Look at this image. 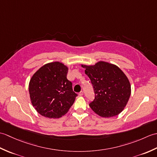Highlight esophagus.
Returning <instances> with one entry per match:
<instances>
[{
    "label": "esophagus",
    "mask_w": 157,
    "mask_h": 157,
    "mask_svg": "<svg viewBox=\"0 0 157 157\" xmlns=\"http://www.w3.org/2000/svg\"><path fill=\"white\" fill-rule=\"evenodd\" d=\"M79 96H83V95H84V92H83V91H81L79 93Z\"/></svg>",
    "instance_id": "esophagus-1"
}]
</instances>
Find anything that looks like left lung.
I'll list each match as a JSON object with an SVG mask.
<instances>
[{
    "instance_id": "left-lung-1",
    "label": "left lung",
    "mask_w": 157,
    "mask_h": 157,
    "mask_svg": "<svg viewBox=\"0 0 157 157\" xmlns=\"http://www.w3.org/2000/svg\"><path fill=\"white\" fill-rule=\"evenodd\" d=\"M82 67L94 88L95 98L89 105L92 111L106 118L119 115L131 95V85L125 73L117 65L105 61Z\"/></svg>"
}]
</instances>
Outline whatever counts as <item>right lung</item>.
I'll return each mask as SVG.
<instances>
[{
	"instance_id": "obj_1",
	"label": "right lung",
	"mask_w": 157,
	"mask_h": 157,
	"mask_svg": "<svg viewBox=\"0 0 157 157\" xmlns=\"http://www.w3.org/2000/svg\"><path fill=\"white\" fill-rule=\"evenodd\" d=\"M68 68L58 61L49 63L36 71L29 83V97L39 114L59 118L66 114L78 94L67 78Z\"/></svg>"
}]
</instances>
